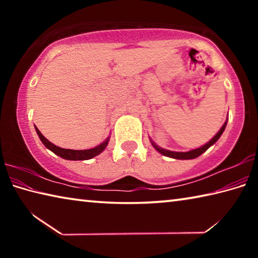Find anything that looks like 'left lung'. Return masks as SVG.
<instances>
[{"label":"left lung","mask_w":258,"mask_h":258,"mask_svg":"<svg viewBox=\"0 0 258 258\" xmlns=\"http://www.w3.org/2000/svg\"><path fill=\"white\" fill-rule=\"evenodd\" d=\"M226 124H228V118H226V120L224 121V124L220 128V131H218V132L215 135H214V138L211 140V141H208L206 145H204L200 148H197V149H192V150L184 151V152H183V151H172V150L164 149V148H161L158 145H156V143L151 140V138H149V139H150V142H151L152 147H154L155 149L161 155H164L166 157H169V158H174V159H194V158H197V157H199L202 154H204V152L206 151L209 147H212L214 143H215L217 140L221 138V135L223 134L224 130L226 127Z\"/></svg>","instance_id":"1"}]
</instances>
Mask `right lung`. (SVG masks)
I'll list each match as a JSON object with an SVG mask.
<instances>
[{
  "instance_id": "1",
  "label": "right lung",
  "mask_w": 258,
  "mask_h": 258,
  "mask_svg": "<svg viewBox=\"0 0 258 258\" xmlns=\"http://www.w3.org/2000/svg\"><path fill=\"white\" fill-rule=\"evenodd\" d=\"M35 131H36L38 138H40L42 143L47 148V149L51 150L53 154L60 156L61 158L67 159V160H87V159L93 158V157L100 155L104 149H106L109 143V139H110V137H108L102 143H100L99 146L94 148H91V149H85V150L63 149V148H60L58 146L53 145L52 142H50L49 140H47L44 135L40 132V130H38L36 126H35Z\"/></svg>"
}]
</instances>
